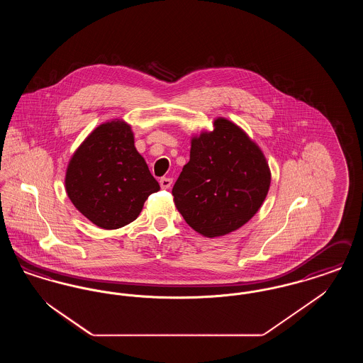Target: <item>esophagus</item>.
<instances>
[{
	"label": "esophagus",
	"mask_w": 363,
	"mask_h": 363,
	"mask_svg": "<svg viewBox=\"0 0 363 363\" xmlns=\"http://www.w3.org/2000/svg\"><path fill=\"white\" fill-rule=\"evenodd\" d=\"M159 184H160V188H162V189H169V188L173 185V179H172V178H167V177H163V178H160Z\"/></svg>",
	"instance_id": "esophagus-1"
}]
</instances>
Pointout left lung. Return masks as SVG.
<instances>
[{
  "label": "left lung",
  "instance_id": "8db88e82",
  "mask_svg": "<svg viewBox=\"0 0 363 363\" xmlns=\"http://www.w3.org/2000/svg\"><path fill=\"white\" fill-rule=\"evenodd\" d=\"M271 172L259 145L225 118L213 130L191 138L173 196L185 222L208 238L222 237L247 223L262 206Z\"/></svg>",
  "mask_w": 363,
  "mask_h": 363
}]
</instances>
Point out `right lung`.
Here are the masks:
<instances>
[{
    "instance_id": "right-lung-1",
    "label": "right lung",
    "mask_w": 363,
    "mask_h": 363,
    "mask_svg": "<svg viewBox=\"0 0 363 363\" xmlns=\"http://www.w3.org/2000/svg\"><path fill=\"white\" fill-rule=\"evenodd\" d=\"M72 204L94 225L114 230L133 222L160 189L135 147L130 125H99L72 156L65 175Z\"/></svg>"
}]
</instances>
